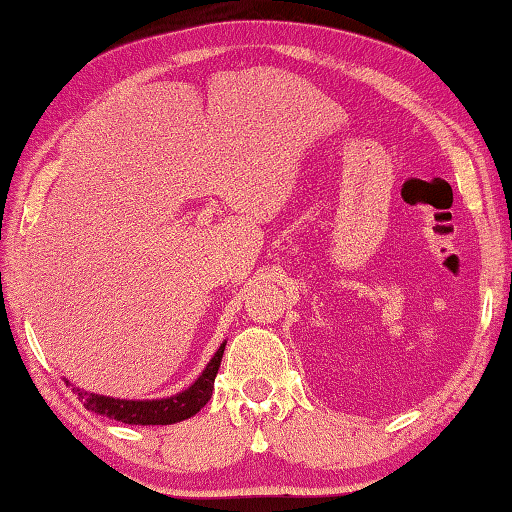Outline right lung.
Returning <instances> with one entry per match:
<instances>
[{"label":"right lung","instance_id":"1","mask_svg":"<svg viewBox=\"0 0 512 512\" xmlns=\"http://www.w3.org/2000/svg\"><path fill=\"white\" fill-rule=\"evenodd\" d=\"M223 343L214 354V359L207 363V368L202 370L198 379L189 385L187 390H182L173 397L167 399H151V401H127V399H113V397H102V394L84 392L80 388H73V392L84 401V408L91 412L104 414V417L129 423V426H171V423L185 421L194 417L200 408L207 406L211 399V392H214V381L220 368V361H223L225 352ZM66 385H71L66 381Z\"/></svg>","mask_w":512,"mask_h":512}]
</instances>
